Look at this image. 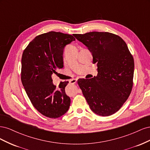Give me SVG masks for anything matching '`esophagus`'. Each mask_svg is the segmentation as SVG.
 <instances>
[{
    "mask_svg": "<svg viewBox=\"0 0 150 150\" xmlns=\"http://www.w3.org/2000/svg\"><path fill=\"white\" fill-rule=\"evenodd\" d=\"M77 82V79H72L69 81L70 84H76Z\"/></svg>",
    "mask_w": 150,
    "mask_h": 150,
    "instance_id": "obj_1",
    "label": "esophagus"
}]
</instances>
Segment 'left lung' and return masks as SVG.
<instances>
[{"instance_id":"obj_1","label":"left lung","mask_w":150,"mask_h":150,"mask_svg":"<svg viewBox=\"0 0 150 150\" xmlns=\"http://www.w3.org/2000/svg\"><path fill=\"white\" fill-rule=\"evenodd\" d=\"M74 40L72 35L49 32L35 37L22 54L21 81L25 92L36 110L51 118L64 115L70 106L65 92L68 82L56 88L51 75L64 67V47Z\"/></svg>"}]
</instances>
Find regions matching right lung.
<instances>
[{
  "label": "right lung",
  "mask_w": 150,
  "mask_h": 150,
  "mask_svg": "<svg viewBox=\"0 0 150 150\" xmlns=\"http://www.w3.org/2000/svg\"><path fill=\"white\" fill-rule=\"evenodd\" d=\"M88 47L98 75L79 79L78 83L88 104L96 115L108 116L118 111L133 87L134 59L120 36L103 32L73 34Z\"/></svg>",
  "instance_id": "right-lung-1"
}]
</instances>
